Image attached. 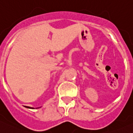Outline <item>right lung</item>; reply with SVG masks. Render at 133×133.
I'll use <instances>...</instances> for the list:
<instances>
[{
    "mask_svg": "<svg viewBox=\"0 0 133 133\" xmlns=\"http://www.w3.org/2000/svg\"><path fill=\"white\" fill-rule=\"evenodd\" d=\"M25 108H31V109H34L33 108H31V107H29V106H25ZM41 108V107H40Z\"/></svg>",
    "mask_w": 133,
    "mask_h": 133,
    "instance_id": "add662e5",
    "label": "right lung"
}]
</instances>
